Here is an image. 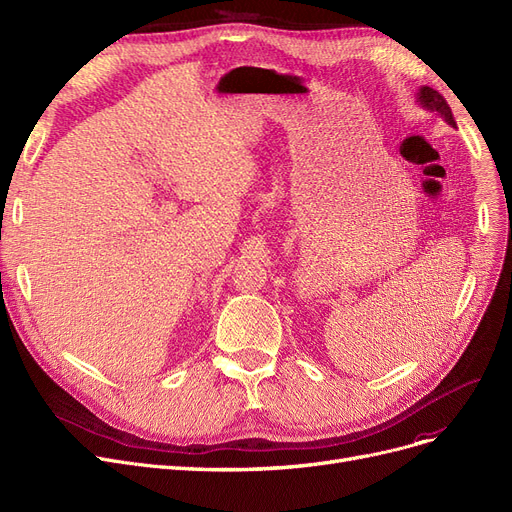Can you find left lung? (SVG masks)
<instances>
[{
	"instance_id": "8db88e82",
	"label": "left lung",
	"mask_w": 512,
	"mask_h": 512,
	"mask_svg": "<svg viewBox=\"0 0 512 512\" xmlns=\"http://www.w3.org/2000/svg\"><path fill=\"white\" fill-rule=\"evenodd\" d=\"M417 103L421 105V107H425V110H429V112H436L440 118H444V122H448L450 126H456V122H454V118H452V112H450V107H448V103H446V99L438 93V91H434L432 87H419V91H417Z\"/></svg>"
}]
</instances>
